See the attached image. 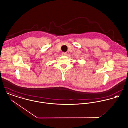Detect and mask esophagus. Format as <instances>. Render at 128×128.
<instances>
[{"label": "esophagus", "mask_w": 128, "mask_h": 128, "mask_svg": "<svg viewBox=\"0 0 128 128\" xmlns=\"http://www.w3.org/2000/svg\"><path fill=\"white\" fill-rule=\"evenodd\" d=\"M62 55H63V56H67L68 53H66V52H63V53H62Z\"/></svg>", "instance_id": "34e87169"}]
</instances>
